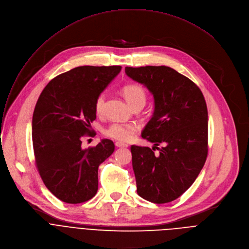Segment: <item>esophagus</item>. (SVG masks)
Wrapping results in <instances>:
<instances>
[{"mask_svg":"<svg viewBox=\"0 0 249 249\" xmlns=\"http://www.w3.org/2000/svg\"><path fill=\"white\" fill-rule=\"evenodd\" d=\"M115 145H116L117 147H121V148H125V147H127V146H128L127 144L123 143V142H117L115 143Z\"/></svg>","mask_w":249,"mask_h":249,"instance_id":"esophagus-1","label":"esophagus"}]
</instances>
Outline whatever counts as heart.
<instances>
[{"mask_svg": "<svg viewBox=\"0 0 249 249\" xmlns=\"http://www.w3.org/2000/svg\"><path fill=\"white\" fill-rule=\"evenodd\" d=\"M122 93L124 96L127 103L133 108L142 107L145 105L147 100L145 89L142 85L135 84V83L124 85L122 88ZM105 100H106V96L104 93L100 94L96 98L95 104H94L96 114L100 115L103 112ZM136 130H137V127L133 124H124V123L114 122L103 129V133L104 135H106L107 137H109V139L112 140L122 142H127L132 139V136L136 132Z\"/></svg>", "mask_w": 249, "mask_h": 249, "instance_id": "b5f03b06", "label": "heart"}]
</instances>
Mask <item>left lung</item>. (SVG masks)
<instances>
[{
	"label": "left lung",
	"mask_w": 249,
	"mask_h": 249,
	"mask_svg": "<svg viewBox=\"0 0 249 249\" xmlns=\"http://www.w3.org/2000/svg\"><path fill=\"white\" fill-rule=\"evenodd\" d=\"M125 73L144 84L155 100L153 117L142 133L155 146L130 147L137 194L155 204L172 202L195 182L208 156L204 95L192 80L167 66L125 67Z\"/></svg>",
	"instance_id": "1"
}]
</instances>
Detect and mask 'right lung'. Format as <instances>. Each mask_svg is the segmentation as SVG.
Listing matches in <instances>:
<instances>
[{"label": "right lung", "mask_w": 249, "mask_h": 249, "mask_svg": "<svg viewBox=\"0 0 249 249\" xmlns=\"http://www.w3.org/2000/svg\"><path fill=\"white\" fill-rule=\"evenodd\" d=\"M121 66H80L53 78L42 90L33 116L36 169L52 194L68 204L91 200L98 191V167L115 150L109 140L83 149L96 134L95 100Z\"/></svg>", "instance_id": "right-lung-1"}]
</instances>
